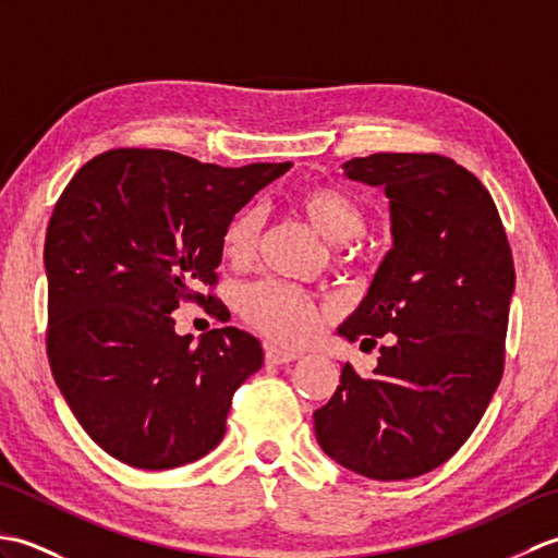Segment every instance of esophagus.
<instances>
[{
	"label": "esophagus",
	"mask_w": 558,
	"mask_h": 558,
	"mask_svg": "<svg viewBox=\"0 0 558 558\" xmlns=\"http://www.w3.org/2000/svg\"><path fill=\"white\" fill-rule=\"evenodd\" d=\"M300 357L298 350L280 348V345H266V362L268 364H288Z\"/></svg>",
	"instance_id": "esophagus-1"
}]
</instances>
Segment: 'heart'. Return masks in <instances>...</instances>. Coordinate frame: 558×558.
Wrapping results in <instances>:
<instances>
[{
	"mask_svg": "<svg viewBox=\"0 0 558 558\" xmlns=\"http://www.w3.org/2000/svg\"><path fill=\"white\" fill-rule=\"evenodd\" d=\"M292 204L318 234L333 244L357 240L366 230L362 206L338 186H304L294 194ZM260 232H264V210L246 206L234 213L222 230V252L230 264H252L260 246ZM345 248L352 258L366 254L360 242L348 244ZM242 314L256 330L278 342L310 340L322 322V306L314 302L312 294L286 286V282H258L248 288L242 298Z\"/></svg>",
	"mask_w": 558,
	"mask_h": 558,
	"instance_id": "b5f03b06",
	"label": "heart"
}]
</instances>
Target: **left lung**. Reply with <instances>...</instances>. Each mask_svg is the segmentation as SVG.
<instances>
[{
    "label": "left lung",
    "instance_id": "1",
    "mask_svg": "<svg viewBox=\"0 0 558 558\" xmlns=\"http://www.w3.org/2000/svg\"><path fill=\"white\" fill-rule=\"evenodd\" d=\"M342 168L384 186L393 248L340 336L386 345L372 378L342 366L314 429L362 477H420L458 453L504 376L511 244L487 186L456 160L374 153Z\"/></svg>",
    "mask_w": 558,
    "mask_h": 558
}]
</instances>
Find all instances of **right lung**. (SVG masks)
Instances as JSON below:
<instances>
[{
  "instance_id": "add662e5",
  "label": "right lung",
  "mask_w": 558,
  "mask_h": 558,
  "mask_svg": "<svg viewBox=\"0 0 558 558\" xmlns=\"http://www.w3.org/2000/svg\"><path fill=\"white\" fill-rule=\"evenodd\" d=\"M288 168L112 148L71 177L45 236V345L66 405L105 453L170 470L220 444L234 390L260 369L264 350L232 326L192 348L172 312L196 302L225 322V225Z\"/></svg>"
}]
</instances>
